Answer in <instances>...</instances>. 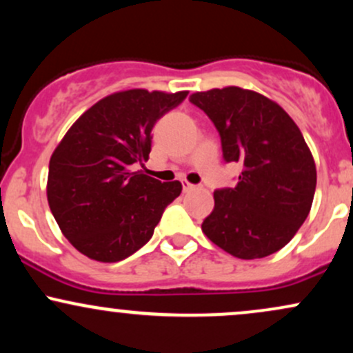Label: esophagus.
<instances>
[{"label": "esophagus", "instance_id": "obj_1", "mask_svg": "<svg viewBox=\"0 0 353 353\" xmlns=\"http://www.w3.org/2000/svg\"><path fill=\"white\" fill-rule=\"evenodd\" d=\"M194 188H196V185L190 184V182H188V181H182V189H184V192H189V190H192Z\"/></svg>", "mask_w": 353, "mask_h": 353}]
</instances>
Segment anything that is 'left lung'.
Listing matches in <instances>:
<instances>
[{
	"label": "left lung",
	"instance_id": "8db88e82",
	"mask_svg": "<svg viewBox=\"0 0 353 353\" xmlns=\"http://www.w3.org/2000/svg\"><path fill=\"white\" fill-rule=\"evenodd\" d=\"M189 101L217 128L224 159L242 165L236 188L214 192L202 232L244 261L277 252L309 216L317 185L301 129L275 101L250 89H210Z\"/></svg>",
	"mask_w": 353,
	"mask_h": 353
}]
</instances>
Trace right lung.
I'll use <instances>...</instances> for the list:
<instances>
[{
    "label": "right lung",
    "mask_w": 353,
    "mask_h": 353,
    "mask_svg": "<svg viewBox=\"0 0 353 353\" xmlns=\"http://www.w3.org/2000/svg\"><path fill=\"white\" fill-rule=\"evenodd\" d=\"M188 92H114L81 114L61 139L50 159L48 204L81 254L119 262L152 237L182 184L132 172L131 165L149 159L154 124Z\"/></svg>",
    "instance_id": "obj_1"
}]
</instances>
